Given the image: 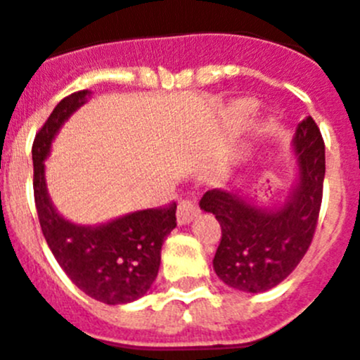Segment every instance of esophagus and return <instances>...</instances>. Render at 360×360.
<instances>
[{
	"label": "esophagus",
	"mask_w": 360,
	"mask_h": 360,
	"mask_svg": "<svg viewBox=\"0 0 360 360\" xmlns=\"http://www.w3.org/2000/svg\"><path fill=\"white\" fill-rule=\"evenodd\" d=\"M200 212L198 209V202H196V196H189V198L180 200L176 209V219L180 225L189 224L191 219L195 218L196 214Z\"/></svg>",
	"instance_id": "1"
}]
</instances>
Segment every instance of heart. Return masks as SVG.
<instances>
[{
  "label": "heart",
  "mask_w": 360,
  "mask_h": 360,
  "mask_svg": "<svg viewBox=\"0 0 360 360\" xmlns=\"http://www.w3.org/2000/svg\"><path fill=\"white\" fill-rule=\"evenodd\" d=\"M254 110V103L250 101H240V103L234 104L232 108V115L236 117V119H245V117H249Z\"/></svg>",
  "instance_id": "obj_1"
}]
</instances>
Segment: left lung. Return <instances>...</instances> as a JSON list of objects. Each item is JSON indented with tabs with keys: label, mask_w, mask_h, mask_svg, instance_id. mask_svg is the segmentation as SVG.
Masks as SVG:
<instances>
[{
	"label": "left lung",
	"mask_w": 360,
	"mask_h": 360,
	"mask_svg": "<svg viewBox=\"0 0 360 360\" xmlns=\"http://www.w3.org/2000/svg\"><path fill=\"white\" fill-rule=\"evenodd\" d=\"M299 178L283 207H256L225 189L207 191L200 207L219 221L221 240L212 265L218 278L241 292L274 288L299 265L316 234L323 202L324 141L307 117L294 136Z\"/></svg>",
	"instance_id": "obj_1"
}]
</instances>
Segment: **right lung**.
Segmentation results:
<instances>
[{
  "mask_svg": "<svg viewBox=\"0 0 360 360\" xmlns=\"http://www.w3.org/2000/svg\"><path fill=\"white\" fill-rule=\"evenodd\" d=\"M88 95L82 90L63 98L36 133L34 200L44 240L72 283L101 303H131L157 279L162 243L176 227V203L131 212L97 227L75 225L56 211L44 184L43 162L56 133Z\"/></svg>",
  "mask_w": 360,
  "mask_h": 360,
  "instance_id": "1",
  "label": "right lung"
}]
</instances>
